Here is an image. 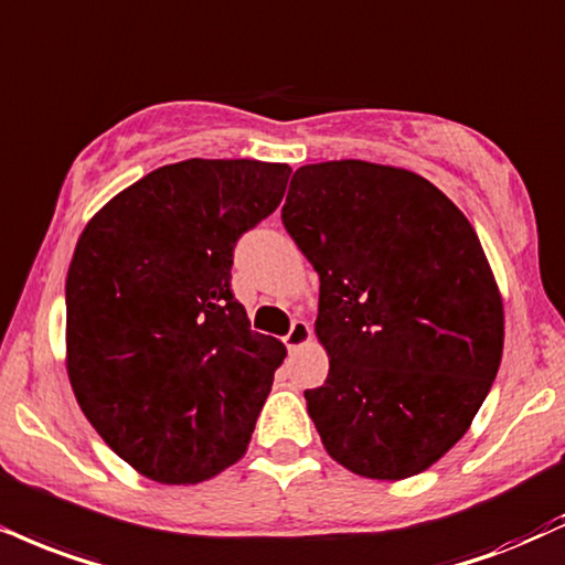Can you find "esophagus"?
Returning <instances> with one entry per match:
<instances>
[{
	"mask_svg": "<svg viewBox=\"0 0 565 565\" xmlns=\"http://www.w3.org/2000/svg\"><path fill=\"white\" fill-rule=\"evenodd\" d=\"M308 342H310V323L302 321V318H297V321L291 323L289 334L284 337V344H287L289 352H297V350H302Z\"/></svg>",
	"mask_w": 565,
	"mask_h": 565,
	"instance_id": "34e87169",
	"label": "esophagus"
}]
</instances>
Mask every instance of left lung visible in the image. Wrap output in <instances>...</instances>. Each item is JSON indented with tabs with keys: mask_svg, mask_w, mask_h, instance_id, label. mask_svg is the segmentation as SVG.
<instances>
[{
	"mask_svg": "<svg viewBox=\"0 0 565 565\" xmlns=\"http://www.w3.org/2000/svg\"><path fill=\"white\" fill-rule=\"evenodd\" d=\"M281 221L321 276L329 379L305 392L326 452L365 479L431 468L498 376L502 295L468 217L405 168L302 166Z\"/></svg>",
	"mask_w": 565,
	"mask_h": 565,
	"instance_id": "8db88e82",
	"label": "left lung"
}]
</instances>
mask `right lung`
I'll return each mask as SVG.
<instances>
[{
    "label": "right lung",
    "instance_id": "add662e5",
    "mask_svg": "<svg viewBox=\"0 0 565 565\" xmlns=\"http://www.w3.org/2000/svg\"><path fill=\"white\" fill-rule=\"evenodd\" d=\"M291 168L183 160L115 194L65 281V369L107 447L160 484L244 458L287 358L231 291L234 244L284 200Z\"/></svg>",
    "mask_w": 565,
    "mask_h": 565
}]
</instances>
